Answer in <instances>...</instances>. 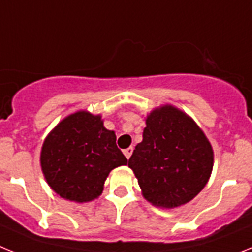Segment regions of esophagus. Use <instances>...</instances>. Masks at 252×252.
Masks as SVG:
<instances>
[{
	"label": "esophagus",
	"mask_w": 252,
	"mask_h": 252,
	"mask_svg": "<svg viewBox=\"0 0 252 252\" xmlns=\"http://www.w3.org/2000/svg\"><path fill=\"white\" fill-rule=\"evenodd\" d=\"M123 152H124V155H126V158H129L133 152V147H128V149H126Z\"/></svg>",
	"instance_id": "34e87169"
}]
</instances>
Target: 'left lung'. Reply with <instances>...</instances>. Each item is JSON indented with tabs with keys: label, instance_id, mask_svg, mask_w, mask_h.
I'll return each instance as SVG.
<instances>
[{
	"label": "left lung",
	"instance_id": "obj_1",
	"mask_svg": "<svg viewBox=\"0 0 252 252\" xmlns=\"http://www.w3.org/2000/svg\"><path fill=\"white\" fill-rule=\"evenodd\" d=\"M142 137L128 166L146 200L162 208L191 201L208 183L214 161L202 130L178 109L162 106L147 116Z\"/></svg>",
	"mask_w": 252,
	"mask_h": 252
}]
</instances>
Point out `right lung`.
Returning a JSON list of instances; mask_svg holds the SVG:
<instances>
[{
    "mask_svg": "<svg viewBox=\"0 0 252 252\" xmlns=\"http://www.w3.org/2000/svg\"><path fill=\"white\" fill-rule=\"evenodd\" d=\"M116 136L100 115L78 111L65 118L46 138L41 165L50 187L63 198L87 202L102 193L114 168L126 165Z\"/></svg>",
    "mask_w": 252,
    "mask_h": 252,
    "instance_id": "1",
    "label": "right lung"
}]
</instances>
